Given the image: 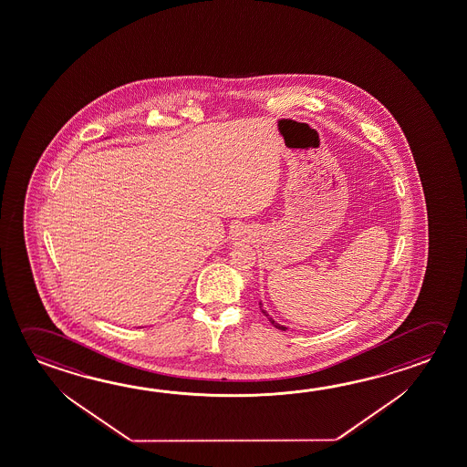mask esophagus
I'll return each mask as SVG.
<instances>
[{"label": "esophagus", "mask_w": 467, "mask_h": 467, "mask_svg": "<svg viewBox=\"0 0 467 467\" xmlns=\"http://www.w3.org/2000/svg\"><path fill=\"white\" fill-rule=\"evenodd\" d=\"M245 236H247V231H245L244 228H237V230L234 231V234H233V237H234L236 241H245Z\"/></svg>", "instance_id": "obj_1"}]
</instances>
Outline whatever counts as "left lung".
Listing matches in <instances>:
<instances>
[{
  "mask_svg": "<svg viewBox=\"0 0 467 467\" xmlns=\"http://www.w3.org/2000/svg\"><path fill=\"white\" fill-rule=\"evenodd\" d=\"M259 305H261L262 313H264V315H265V317H267V319H269L270 323H272V327H277V329H282V331H285L286 327H284V325H278L277 321H274V319L270 318L269 313H267V311H265V310H264V308H262L261 302H259Z\"/></svg>",
  "mask_w": 467,
  "mask_h": 467,
  "instance_id": "1",
  "label": "left lung"
}]
</instances>
